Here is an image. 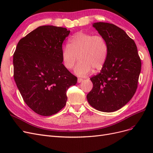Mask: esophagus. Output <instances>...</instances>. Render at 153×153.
I'll return each mask as SVG.
<instances>
[{
    "label": "esophagus",
    "mask_w": 153,
    "mask_h": 153,
    "mask_svg": "<svg viewBox=\"0 0 153 153\" xmlns=\"http://www.w3.org/2000/svg\"><path fill=\"white\" fill-rule=\"evenodd\" d=\"M83 80H83L82 78H78L77 81H78V83H80V82H82Z\"/></svg>",
    "instance_id": "obj_1"
}]
</instances>
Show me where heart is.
<instances>
[{"mask_svg": "<svg viewBox=\"0 0 153 153\" xmlns=\"http://www.w3.org/2000/svg\"><path fill=\"white\" fill-rule=\"evenodd\" d=\"M108 51V43L103 36L78 32L62 48L61 57L64 66L69 70L74 67L78 58L80 62L75 68V73L84 76L92 69L96 72L103 68Z\"/></svg>", "mask_w": 153, "mask_h": 153, "instance_id": "1", "label": "heart"}]
</instances>
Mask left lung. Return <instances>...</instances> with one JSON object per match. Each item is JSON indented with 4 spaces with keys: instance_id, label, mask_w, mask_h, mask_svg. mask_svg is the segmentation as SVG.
<instances>
[{
    "instance_id": "left-lung-1",
    "label": "left lung",
    "mask_w": 153,
    "mask_h": 153,
    "mask_svg": "<svg viewBox=\"0 0 153 153\" xmlns=\"http://www.w3.org/2000/svg\"><path fill=\"white\" fill-rule=\"evenodd\" d=\"M93 27L105 38L108 51L100 73L90 78L93 87L87 99L95 109L112 112L121 108L135 94L141 60L135 41L124 30L105 22L94 23Z\"/></svg>"
}]
</instances>
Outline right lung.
<instances>
[{
    "instance_id": "obj_1",
    "label": "right lung",
    "mask_w": 153,
    "mask_h": 153,
    "mask_svg": "<svg viewBox=\"0 0 153 153\" xmlns=\"http://www.w3.org/2000/svg\"><path fill=\"white\" fill-rule=\"evenodd\" d=\"M69 33L61 27L40 26L19 41L13 54V76L23 100L43 116L64 108L68 88L77 82L61 57L63 41Z\"/></svg>"
}]
</instances>
